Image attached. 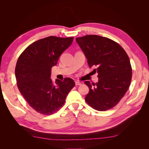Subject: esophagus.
<instances>
[{
    "label": "esophagus",
    "mask_w": 149,
    "mask_h": 149,
    "mask_svg": "<svg viewBox=\"0 0 149 149\" xmlns=\"http://www.w3.org/2000/svg\"><path fill=\"white\" fill-rule=\"evenodd\" d=\"M75 84L76 86H79V85H81V83L79 81H75Z\"/></svg>",
    "instance_id": "1"
}]
</instances>
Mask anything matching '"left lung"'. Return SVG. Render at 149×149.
<instances>
[{"instance_id":"obj_1","label":"left lung","mask_w":149,"mask_h":149,"mask_svg":"<svg viewBox=\"0 0 149 149\" xmlns=\"http://www.w3.org/2000/svg\"><path fill=\"white\" fill-rule=\"evenodd\" d=\"M88 59L96 68L98 82L84 81L89 88L85 101L93 109L104 111L116 106L124 97L132 79L129 58L119 44L106 37L88 35L76 38Z\"/></svg>"}]
</instances>
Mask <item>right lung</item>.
<instances>
[{
    "label": "right lung",
    "mask_w": 149,
    "mask_h": 149,
    "mask_svg": "<svg viewBox=\"0 0 149 149\" xmlns=\"http://www.w3.org/2000/svg\"><path fill=\"white\" fill-rule=\"evenodd\" d=\"M73 40V37L55 36L38 40L26 47L17 60V87L30 106L40 114L51 115L58 111L74 86L71 78L58 79L55 83L50 78L52 68Z\"/></svg>",
    "instance_id": "right-lung-1"
}]
</instances>
